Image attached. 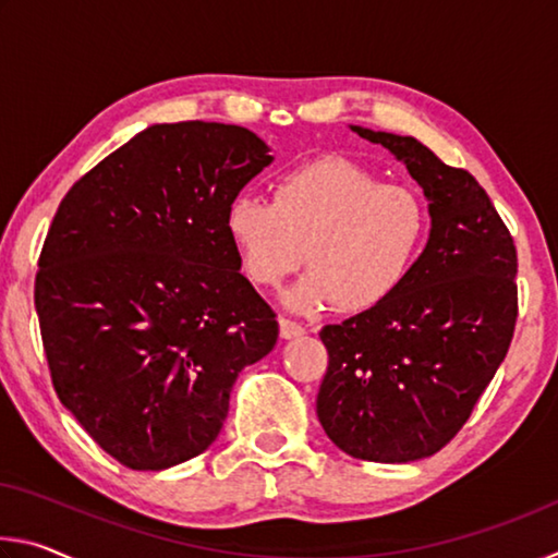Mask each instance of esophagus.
Listing matches in <instances>:
<instances>
[{
	"mask_svg": "<svg viewBox=\"0 0 558 558\" xmlns=\"http://www.w3.org/2000/svg\"><path fill=\"white\" fill-rule=\"evenodd\" d=\"M278 325H280V337H282V339H295V337H300V335H305V327L298 325V323H292V319L280 317Z\"/></svg>",
	"mask_w": 558,
	"mask_h": 558,
	"instance_id": "34e87169",
	"label": "esophagus"
}]
</instances>
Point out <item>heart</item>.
Here are the masks:
<instances>
[{"mask_svg":"<svg viewBox=\"0 0 558 558\" xmlns=\"http://www.w3.org/2000/svg\"><path fill=\"white\" fill-rule=\"evenodd\" d=\"M223 229L256 286L278 288L302 256L310 270L282 302L302 315L329 305L366 313L399 290L428 231L426 204L403 184L327 155L278 177L272 202L241 192Z\"/></svg>","mask_w":558,"mask_h":558,"instance_id":"obj_1","label":"heart"}]
</instances>
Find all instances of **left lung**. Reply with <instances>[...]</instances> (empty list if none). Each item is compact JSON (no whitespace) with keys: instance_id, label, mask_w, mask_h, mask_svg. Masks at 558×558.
<instances>
[{"instance_id":"1","label":"left lung","mask_w":558,"mask_h":558,"mask_svg":"<svg viewBox=\"0 0 558 558\" xmlns=\"http://www.w3.org/2000/svg\"><path fill=\"white\" fill-rule=\"evenodd\" d=\"M349 128L409 169L430 233L384 305L323 327L329 364L317 418L347 456L413 462L456 436L502 364L517 319V248L465 169L415 137Z\"/></svg>"}]
</instances>
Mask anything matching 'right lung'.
Wrapping results in <instances>:
<instances>
[{
	"mask_svg": "<svg viewBox=\"0 0 558 558\" xmlns=\"http://www.w3.org/2000/svg\"><path fill=\"white\" fill-rule=\"evenodd\" d=\"M270 162L241 125L162 122L78 179L53 216L34 288L53 389L130 470L209 448L241 369L276 347V315L223 229Z\"/></svg>",
	"mask_w": 558,
	"mask_h": 558,
	"instance_id": "add662e5",
	"label": "right lung"
}]
</instances>
